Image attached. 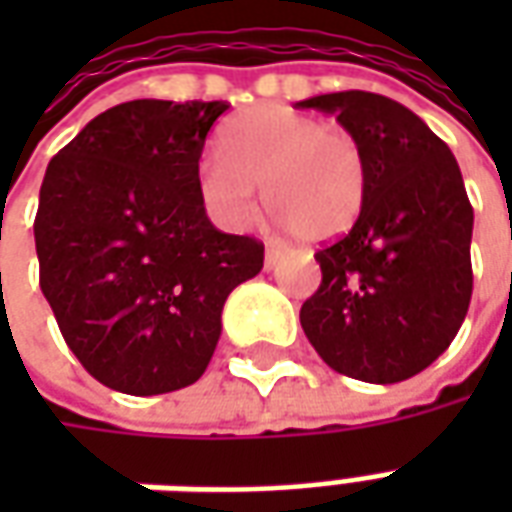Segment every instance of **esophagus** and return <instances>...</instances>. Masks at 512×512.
<instances>
[{
    "mask_svg": "<svg viewBox=\"0 0 512 512\" xmlns=\"http://www.w3.org/2000/svg\"><path fill=\"white\" fill-rule=\"evenodd\" d=\"M279 260H282V249L279 246H266V271L277 268Z\"/></svg>",
    "mask_w": 512,
    "mask_h": 512,
    "instance_id": "esophagus-1",
    "label": "esophagus"
}]
</instances>
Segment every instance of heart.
<instances>
[{"label":"heart","mask_w":512,"mask_h":512,"mask_svg":"<svg viewBox=\"0 0 512 512\" xmlns=\"http://www.w3.org/2000/svg\"><path fill=\"white\" fill-rule=\"evenodd\" d=\"M222 158H205L197 186L224 227L255 219L257 186L279 224L307 241L340 238L362 216L367 158L356 136L326 128L321 117L285 104H260L235 115L219 136Z\"/></svg>","instance_id":"heart-1"}]
</instances>
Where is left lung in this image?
Instances as JSON below:
<instances>
[{
	"label": "left lung",
	"mask_w": 512,
	"mask_h": 512,
	"mask_svg": "<svg viewBox=\"0 0 512 512\" xmlns=\"http://www.w3.org/2000/svg\"><path fill=\"white\" fill-rule=\"evenodd\" d=\"M356 136L367 200L348 233L315 252L321 288L301 329L326 365L367 384H397L433 365L472 301V202L461 167L411 109L365 90L299 101Z\"/></svg>",
	"instance_id": "obj_1"
}]
</instances>
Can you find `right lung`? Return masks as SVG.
<instances>
[{
	"instance_id": "1",
	"label": "right lung",
	"mask_w": 512,
	"mask_h": 512,
	"mask_svg": "<svg viewBox=\"0 0 512 512\" xmlns=\"http://www.w3.org/2000/svg\"><path fill=\"white\" fill-rule=\"evenodd\" d=\"M227 101L112 106L49 161L35 216L40 290L82 367L126 395L194 384L222 307L263 244L216 230L197 186Z\"/></svg>"
}]
</instances>
